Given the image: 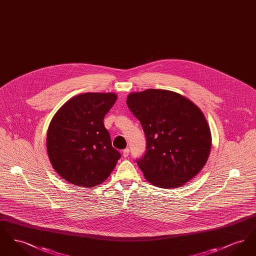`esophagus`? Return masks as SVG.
Instances as JSON below:
<instances>
[{
  "label": "esophagus",
  "instance_id": "1",
  "mask_svg": "<svg viewBox=\"0 0 256 256\" xmlns=\"http://www.w3.org/2000/svg\"><path fill=\"white\" fill-rule=\"evenodd\" d=\"M128 154H130V150H128V148H124V150H122V156L126 158L128 156Z\"/></svg>",
  "mask_w": 256,
  "mask_h": 256
}]
</instances>
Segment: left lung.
Here are the masks:
<instances>
[{
  "label": "left lung",
  "mask_w": 256,
  "mask_h": 256,
  "mask_svg": "<svg viewBox=\"0 0 256 256\" xmlns=\"http://www.w3.org/2000/svg\"><path fill=\"white\" fill-rule=\"evenodd\" d=\"M126 104L146 135V154L137 164L146 180L170 189L195 178L204 167L212 144L202 110L188 98L163 89L130 93Z\"/></svg>",
  "instance_id": "left-lung-1"
}]
</instances>
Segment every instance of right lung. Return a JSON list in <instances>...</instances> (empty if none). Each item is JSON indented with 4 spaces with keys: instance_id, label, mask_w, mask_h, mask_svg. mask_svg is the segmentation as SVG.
I'll use <instances>...</instances> for the list:
<instances>
[{
    "instance_id": "right-lung-1",
    "label": "right lung",
    "mask_w": 256,
    "mask_h": 256,
    "mask_svg": "<svg viewBox=\"0 0 256 256\" xmlns=\"http://www.w3.org/2000/svg\"><path fill=\"white\" fill-rule=\"evenodd\" d=\"M115 93H84L68 100L50 122L47 152L54 170L66 182L92 188L104 182L121 154L115 150L104 118Z\"/></svg>"
}]
</instances>
